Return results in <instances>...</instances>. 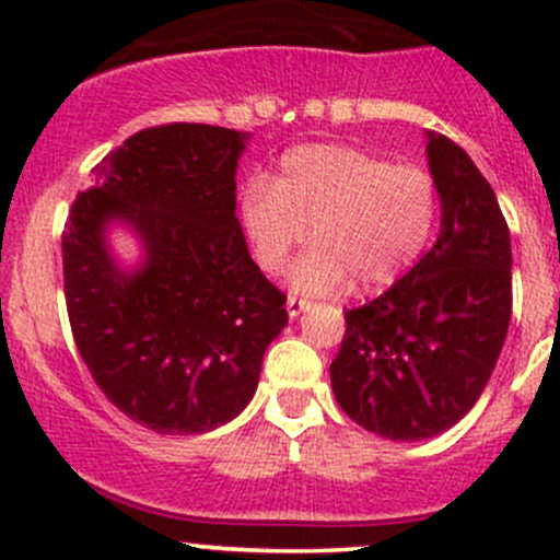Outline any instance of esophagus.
Returning <instances> with one entry per match:
<instances>
[{"mask_svg": "<svg viewBox=\"0 0 560 560\" xmlns=\"http://www.w3.org/2000/svg\"><path fill=\"white\" fill-rule=\"evenodd\" d=\"M308 308H312V301H306V298H295V295L287 298V314H290L292 319H298V316L308 312Z\"/></svg>", "mask_w": 560, "mask_h": 560, "instance_id": "obj_1", "label": "esophagus"}]
</instances>
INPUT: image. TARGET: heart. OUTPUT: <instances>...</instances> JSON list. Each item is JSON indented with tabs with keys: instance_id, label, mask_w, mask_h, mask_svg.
<instances>
[{
	"instance_id": "obj_1",
	"label": "heart",
	"mask_w": 560,
	"mask_h": 560,
	"mask_svg": "<svg viewBox=\"0 0 560 560\" xmlns=\"http://www.w3.org/2000/svg\"><path fill=\"white\" fill-rule=\"evenodd\" d=\"M241 224L265 273H279L312 230L316 246L290 270L295 290L382 292L431 244L439 186L425 167L393 165L354 145H298L281 156L273 184L248 180Z\"/></svg>"
}]
</instances>
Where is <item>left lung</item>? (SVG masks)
Masks as SVG:
<instances>
[{
	"instance_id": "1",
	"label": "left lung",
	"mask_w": 560,
	"mask_h": 560,
	"mask_svg": "<svg viewBox=\"0 0 560 560\" xmlns=\"http://www.w3.org/2000/svg\"><path fill=\"white\" fill-rule=\"evenodd\" d=\"M442 230L385 295L343 314L330 365L338 406L365 431L420 442L457 425L495 369L512 316V246L471 156L425 132Z\"/></svg>"
}]
</instances>
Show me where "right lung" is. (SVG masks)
<instances>
[{"mask_svg": "<svg viewBox=\"0 0 560 560\" xmlns=\"http://www.w3.org/2000/svg\"><path fill=\"white\" fill-rule=\"evenodd\" d=\"M252 135L165 124L105 156L72 202L61 254L72 336L118 411L171 436L208 433L254 398L287 298L248 254L235 173ZM127 229L141 257L109 244Z\"/></svg>", "mask_w": 560, "mask_h": 560, "instance_id": "1", "label": "right lung"}]
</instances>
